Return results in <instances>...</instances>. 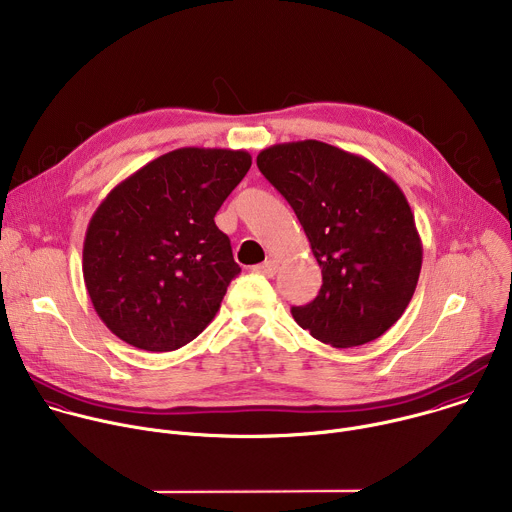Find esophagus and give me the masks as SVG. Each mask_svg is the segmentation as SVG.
I'll list each match as a JSON object with an SVG mask.
<instances>
[{
  "label": "esophagus",
  "instance_id": "1",
  "mask_svg": "<svg viewBox=\"0 0 512 512\" xmlns=\"http://www.w3.org/2000/svg\"><path fill=\"white\" fill-rule=\"evenodd\" d=\"M277 261L275 259H267L265 263H259V265H255L253 267V271L255 273H259V275H263V277H273L275 273H277Z\"/></svg>",
  "mask_w": 512,
  "mask_h": 512
}]
</instances>
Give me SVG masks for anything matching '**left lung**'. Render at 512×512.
Instances as JSON below:
<instances>
[{
  "label": "left lung",
  "instance_id": "1",
  "mask_svg": "<svg viewBox=\"0 0 512 512\" xmlns=\"http://www.w3.org/2000/svg\"><path fill=\"white\" fill-rule=\"evenodd\" d=\"M261 174L294 208L322 267L320 294L291 316L334 348L385 334L409 306L421 239L401 188L367 158L304 139L259 152Z\"/></svg>",
  "mask_w": 512,
  "mask_h": 512
}]
</instances>
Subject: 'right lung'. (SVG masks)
<instances>
[{"label": "right lung", "mask_w": 512, "mask_h": 512, "mask_svg": "<svg viewBox=\"0 0 512 512\" xmlns=\"http://www.w3.org/2000/svg\"><path fill=\"white\" fill-rule=\"evenodd\" d=\"M249 168L245 150L180 148L133 172L97 206L83 277L117 338L168 352L212 322L241 271L214 214Z\"/></svg>", "instance_id": "right-lung-1"}]
</instances>
